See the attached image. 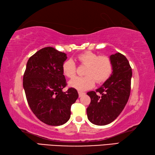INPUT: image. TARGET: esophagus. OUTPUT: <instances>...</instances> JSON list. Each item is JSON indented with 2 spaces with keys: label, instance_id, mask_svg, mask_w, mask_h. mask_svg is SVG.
<instances>
[{
  "label": "esophagus",
  "instance_id": "obj_1",
  "mask_svg": "<svg viewBox=\"0 0 155 155\" xmlns=\"http://www.w3.org/2000/svg\"><path fill=\"white\" fill-rule=\"evenodd\" d=\"M78 94H79V97H82V96L83 95V94H84L85 93H83V92H80V91H79V92H78Z\"/></svg>",
  "mask_w": 155,
  "mask_h": 155
}]
</instances>
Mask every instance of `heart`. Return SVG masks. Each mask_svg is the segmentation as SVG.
I'll use <instances>...</instances> for the list:
<instances>
[{
  "label": "heart",
  "mask_w": 155,
  "mask_h": 155,
  "mask_svg": "<svg viewBox=\"0 0 155 155\" xmlns=\"http://www.w3.org/2000/svg\"><path fill=\"white\" fill-rule=\"evenodd\" d=\"M80 64L86 66L84 77H77L71 80L69 85L80 91L91 88L94 84L105 82L110 77L113 64L109 57L99 56L97 54L87 51L77 56ZM62 72L67 78H73L76 74V65L72 60H68L63 64Z\"/></svg>",
  "instance_id": "heart-1"
}]
</instances>
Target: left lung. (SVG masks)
Returning a JSON list of instances; mask_svg holds the SVG:
<instances>
[{"mask_svg": "<svg viewBox=\"0 0 155 155\" xmlns=\"http://www.w3.org/2000/svg\"><path fill=\"white\" fill-rule=\"evenodd\" d=\"M110 77L95 91L88 92L91 104L86 110L88 120L96 125H106L120 115L129 100L132 69L123 54H112Z\"/></svg>", "mask_w": 155, "mask_h": 155, "instance_id": "obj_1", "label": "left lung"}]
</instances>
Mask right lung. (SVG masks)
<instances>
[{
	"instance_id": "add662e5",
	"label": "right lung",
	"mask_w": 155,
	"mask_h": 155,
	"mask_svg": "<svg viewBox=\"0 0 155 155\" xmlns=\"http://www.w3.org/2000/svg\"><path fill=\"white\" fill-rule=\"evenodd\" d=\"M67 54L51 47L41 49L30 57L23 76L27 101L38 119L48 125H62L69 120L71 107L78 91L67 86L62 66Z\"/></svg>"
}]
</instances>
